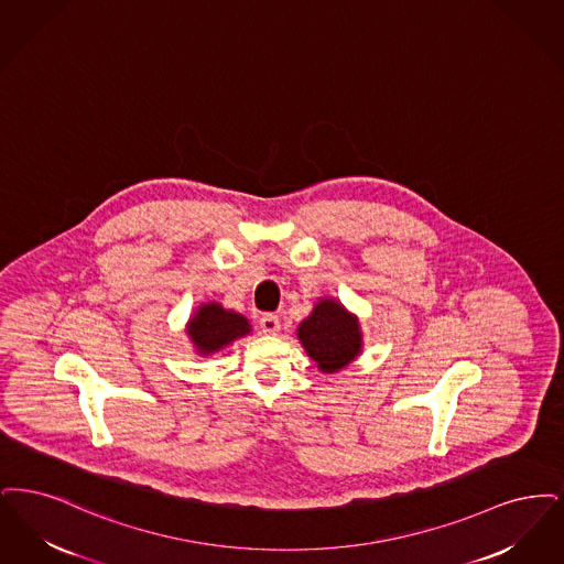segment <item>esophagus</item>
<instances>
[{
    "label": "esophagus",
    "mask_w": 564,
    "mask_h": 564,
    "mask_svg": "<svg viewBox=\"0 0 564 564\" xmlns=\"http://www.w3.org/2000/svg\"><path fill=\"white\" fill-rule=\"evenodd\" d=\"M261 330H263V335H268V337L278 335V333H280V318L273 316V314L263 316V318H261Z\"/></svg>",
    "instance_id": "34e87169"
}]
</instances>
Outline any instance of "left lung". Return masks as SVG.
Returning a JSON list of instances; mask_svg holds the SVG:
<instances>
[{
    "label": "left lung",
    "instance_id": "8db88e82",
    "mask_svg": "<svg viewBox=\"0 0 564 564\" xmlns=\"http://www.w3.org/2000/svg\"><path fill=\"white\" fill-rule=\"evenodd\" d=\"M299 344L322 372H339L365 347L360 319L335 296H319L314 310L296 328Z\"/></svg>",
    "mask_w": 564,
    "mask_h": 564
}]
</instances>
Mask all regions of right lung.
Wrapping results in <instances>:
<instances>
[{"instance_id": "right-lung-1", "label": "right lung", "mask_w": 564, "mask_h": 564, "mask_svg": "<svg viewBox=\"0 0 564 564\" xmlns=\"http://www.w3.org/2000/svg\"><path fill=\"white\" fill-rule=\"evenodd\" d=\"M185 333L197 356L206 358L252 333L246 316L223 307L219 301L199 303L185 324Z\"/></svg>"}]
</instances>
